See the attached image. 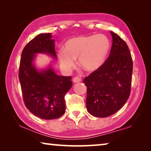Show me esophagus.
Wrapping results in <instances>:
<instances>
[{
    "mask_svg": "<svg viewBox=\"0 0 151 151\" xmlns=\"http://www.w3.org/2000/svg\"><path fill=\"white\" fill-rule=\"evenodd\" d=\"M82 81V79L81 78L78 77V76H75V77H74L73 78V82L74 83H78V82H81Z\"/></svg>",
    "mask_w": 151,
    "mask_h": 151,
    "instance_id": "1",
    "label": "esophagus"
}]
</instances>
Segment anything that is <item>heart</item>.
I'll return each instance as SVG.
<instances>
[{"mask_svg":"<svg viewBox=\"0 0 151 151\" xmlns=\"http://www.w3.org/2000/svg\"><path fill=\"white\" fill-rule=\"evenodd\" d=\"M111 43L106 36H79L66 40L64 50L58 51L57 57L64 70L69 71L75 66L78 58L81 67L86 72H94L100 68L105 61Z\"/></svg>","mask_w":151,"mask_h":151,"instance_id":"heart-1","label":"heart"}]
</instances>
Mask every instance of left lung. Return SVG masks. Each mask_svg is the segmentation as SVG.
I'll return each instance as SVG.
<instances>
[{
    "instance_id": "8db88e82",
    "label": "left lung",
    "mask_w": 151,
    "mask_h": 151,
    "mask_svg": "<svg viewBox=\"0 0 151 151\" xmlns=\"http://www.w3.org/2000/svg\"><path fill=\"white\" fill-rule=\"evenodd\" d=\"M112 44L101 67L83 82L87 87L86 109L96 117H107L121 109L131 93L132 60L127 43L111 31Z\"/></svg>"
}]
</instances>
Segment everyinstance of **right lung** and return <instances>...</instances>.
Masks as SVG:
<instances>
[{"mask_svg": "<svg viewBox=\"0 0 151 151\" xmlns=\"http://www.w3.org/2000/svg\"><path fill=\"white\" fill-rule=\"evenodd\" d=\"M51 33L40 34L25 46L20 62L19 78L24 104L40 119H58L65 112V95L73 86L70 76L58 75L52 65L39 70L34 61L37 54L57 58Z\"/></svg>", "mask_w": 151, "mask_h": 151, "instance_id": "add662e5", "label": "right lung"}]
</instances>
